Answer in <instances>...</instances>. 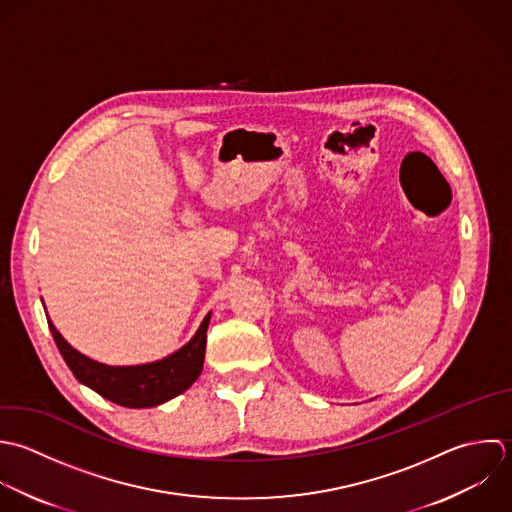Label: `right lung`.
I'll return each mask as SVG.
<instances>
[{
	"instance_id": "obj_1",
	"label": "right lung",
	"mask_w": 512,
	"mask_h": 512,
	"mask_svg": "<svg viewBox=\"0 0 512 512\" xmlns=\"http://www.w3.org/2000/svg\"><path fill=\"white\" fill-rule=\"evenodd\" d=\"M209 319L211 313L205 315L191 341L185 343L181 349L159 361L143 365H105L93 361L73 349L61 337L49 317L47 323L63 361L79 383L93 389L97 395L115 405L129 409H147L171 401L197 381L205 359Z\"/></svg>"
}]
</instances>
